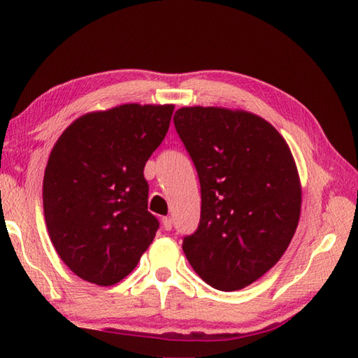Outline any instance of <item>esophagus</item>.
<instances>
[{
  "label": "esophagus",
  "instance_id": "34e87169",
  "mask_svg": "<svg viewBox=\"0 0 358 358\" xmlns=\"http://www.w3.org/2000/svg\"><path fill=\"white\" fill-rule=\"evenodd\" d=\"M162 227H164V230H171L172 229V217H162Z\"/></svg>",
  "mask_w": 358,
  "mask_h": 358
}]
</instances>
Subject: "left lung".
Instances as JSON below:
<instances>
[{
  "mask_svg": "<svg viewBox=\"0 0 358 358\" xmlns=\"http://www.w3.org/2000/svg\"><path fill=\"white\" fill-rule=\"evenodd\" d=\"M173 123L197 169L201 211L183 250L220 291L264 275L287 252L302 205L296 161L268 120L243 109L185 106Z\"/></svg>",
  "mask_w": 358,
  "mask_h": 358,
  "instance_id": "8db88e82",
  "label": "left lung"
}]
</instances>
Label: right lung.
Returning a JSON list of instances; mask_svg holds the SVG:
<instances>
[{
    "label": "right lung",
    "instance_id": "add662e5",
    "mask_svg": "<svg viewBox=\"0 0 358 358\" xmlns=\"http://www.w3.org/2000/svg\"><path fill=\"white\" fill-rule=\"evenodd\" d=\"M172 113L173 105L127 103L78 117L56 141L43 177L45 222L57 255L83 280L119 283L157 235L144 167Z\"/></svg>",
    "mask_w": 358,
    "mask_h": 358
}]
</instances>
